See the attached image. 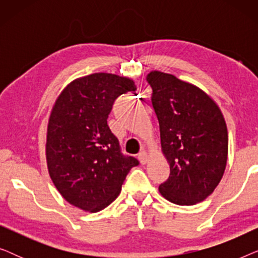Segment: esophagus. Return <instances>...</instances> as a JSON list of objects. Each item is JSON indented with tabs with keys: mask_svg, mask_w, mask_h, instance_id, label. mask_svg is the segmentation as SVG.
Masks as SVG:
<instances>
[{
	"mask_svg": "<svg viewBox=\"0 0 258 258\" xmlns=\"http://www.w3.org/2000/svg\"><path fill=\"white\" fill-rule=\"evenodd\" d=\"M139 158H140V162L142 164H146L147 162H148V153L146 150H143V151H141L140 153V155H139Z\"/></svg>",
	"mask_w": 258,
	"mask_h": 258,
	"instance_id": "34e87169",
	"label": "esophagus"
}]
</instances>
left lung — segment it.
I'll return each mask as SVG.
<instances>
[{
	"mask_svg": "<svg viewBox=\"0 0 258 258\" xmlns=\"http://www.w3.org/2000/svg\"><path fill=\"white\" fill-rule=\"evenodd\" d=\"M153 107L170 175L158 186L178 206H195L214 192L228 160V129L216 102L195 84L153 70Z\"/></svg>",
	"mask_w": 258,
	"mask_h": 258,
	"instance_id": "1",
	"label": "left lung"
}]
</instances>
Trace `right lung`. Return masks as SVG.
Returning a JSON list of instances; mask_svg holds the SVG:
<instances>
[{"label": "right lung", "instance_id": "1", "mask_svg": "<svg viewBox=\"0 0 258 258\" xmlns=\"http://www.w3.org/2000/svg\"><path fill=\"white\" fill-rule=\"evenodd\" d=\"M135 90L129 77L95 73L67 84L52 105L45 142L48 172L63 199L81 210L107 208L139 164L123 156L107 123L116 98Z\"/></svg>", "mask_w": 258, "mask_h": 258}]
</instances>
